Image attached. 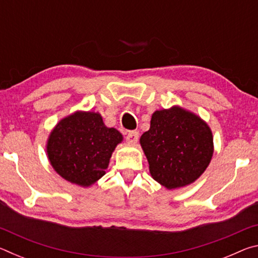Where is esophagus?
I'll use <instances>...</instances> for the list:
<instances>
[{
  "mask_svg": "<svg viewBox=\"0 0 258 258\" xmlns=\"http://www.w3.org/2000/svg\"><path fill=\"white\" fill-rule=\"evenodd\" d=\"M138 140L139 132H137V131H132V132H130L126 135V142L130 143V145H135V143H138Z\"/></svg>",
  "mask_w": 258,
  "mask_h": 258,
  "instance_id": "34e87169",
  "label": "esophagus"
}]
</instances>
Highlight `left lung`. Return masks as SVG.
<instances>
[{
	"label": "left lung",
	"mask_w": 258,
	"mask_h": 258,
	"mask_svg": "<svg viewBox=\"0 0 258 258\" xmlns=\"http://www.w3.org/2000/svg\"><path fill=\"white\" fill-rule=\"evenodd\" d=\"M155 181L166 189L189 185L211 163L214 142L208 124L180 106L156 110L150 128L140 138Z\"/></svg>",
	"instance_id": "1"
}]
</instances>
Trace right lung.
<instances>
[{"label":"right lung","instance_id":"1","mask_svg":"<svg viewBox=\"0 0 258 258\" xmlns=\"http://www.w3.org/2000/svg\"><path fill=\"white\" fill-rule=\"evenodd\" d=\"M121 141V133L107 127L99 112L78 110L51 131L46 154L61 177L87 187L106 174L112 152Z\"/></svg>","mask_w":258,"mask_h":258}]
</instances>
